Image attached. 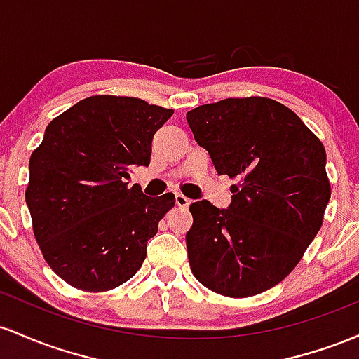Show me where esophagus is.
I'll return each mask as SVG.
<instances>
[{
    "instance_id": "obj_1",
    "label": "esophagus",
    "mask_w": 359,
    "mask_h": 359,
    "mask_svg": "<svg viewBox=\"0 0 359 359\" xmlns=\"http://www.w3.org/2000/svg\"><path fill=\"white\" fill-rule=\"evenodd\" d=\"M175 201H176V205H178V207H181V208L188 207V205L191 203V200L187 198V196H184V195H181V193H176Z\"/></svg>"
}]
</instances>
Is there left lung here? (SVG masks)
<instances>
[{"label": "left lung", "mask_w": 359, "mask_h": 359, "mask_svg": "<svg viewBox=\"0 0 359 359\" xmlns=\"http://www.w3.org/2000/svg\"><path fill=\"white\" fill-rule=\"evenodd\" d=\"M219 175L237 178L229 208L190 205V268L203 287L232 299L285 280L319 232L331 183L325 149L285 104L227 98L187 114Z\"/></svg>", "instance_id": "left-lung-1"}]
</instances>
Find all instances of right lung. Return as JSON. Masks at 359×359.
I'll return each instance as SVG.
<instances>
[{
	"label": "right lung",
	"instance_id": "1",
	"mask_svg": "<svg viewBox=\"0 0 359 359\" xmlns=\"http://www.w3.org/2000/svg\"><path fill=\"white\" fill-rule=\"evenodd\" d=\"M169 108L130 96L84 98L47 126L32 152L25 200L47 264L71 287L107 292L135 275L175 195L128 187L149 166Z\"/></svg>",
	"mask_w": 359,
	"mask_h": 359
}]
</instances>
